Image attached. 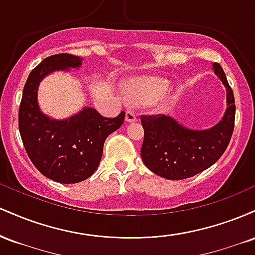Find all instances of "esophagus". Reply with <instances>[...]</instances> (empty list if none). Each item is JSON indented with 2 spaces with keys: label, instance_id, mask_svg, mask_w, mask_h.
I'll return each instance as SVG.
<instances>
[{
  "label": "esophagus",
  "instance_id": "34e87169",
  "mask_svg": "<svg viewBox=\"0 0 255 255\" xmlns=\"http://www.w3.org/2000/svg\"><path fill=\"white\" fill-rule=\"evenodd\" d=\"M136 121V115L133 113V111L127 110L126 111V122L130 124V122H135Z\"/></svg>",
  "mask_w": 255,
  "mask_h": 255
}]
</instances>
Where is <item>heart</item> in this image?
<instances>
[{
	"label": "heart",
	"instance_id": "obj_1",
	"mask_svg": "<svg viewBox=\"0 0 255 255\" xmlns=\"http://www.w3.org/2000/svg\"><path fill=\"white\" fill-rule=\"evenodd\" d=\"M169 81L158 77L133 78L125 85L124 97L134 105H152L169 91Z\"/></svg>",
	"mask_w": 255,
	"mask_h": 255
}]
</instances>
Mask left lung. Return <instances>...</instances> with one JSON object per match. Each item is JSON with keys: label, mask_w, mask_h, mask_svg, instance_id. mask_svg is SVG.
<instances>
[{"label": "left lung", "mask_w": 255, "mask_h": 255, "mask_svg": "<svg viewBox=\"0 0 255 255\" xmlns=\"http://www.w3.org/2000/svg\"><path fill=\"white\" fill-rule=\"evenodd\" d=\"M212 69L227 90V109L215 126L193 129L170 116H142V162L158 176L172 181L195 176L227 150L235 124V99L221 64L213 63Z\"/></svg>", "instance_id": "obj_1"}]
</instances>
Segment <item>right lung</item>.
Instances as JSON below:
<instances>
[{
    "mask_svg": "<svg viewBox=\"0 0 255 255\" xmlns=\"http://www.w3.org/2000/svg\"><path fill=\"white\" fill-rule=\"evenodd\" d=\"M83 58L69 54L46 57L28 75L19 108V130L33 165L56 182L78 183L97 170L104 141L125 121V111L115 119L103 118L84 107L63 120L52 119L40 110L38 87L54 72L79 69Z\"/></svg>",
    "mask_w": 255,
    "mask_h": 255,
    "instance_id": "1",
    "label": "right lung"
}]
</instances>
